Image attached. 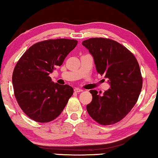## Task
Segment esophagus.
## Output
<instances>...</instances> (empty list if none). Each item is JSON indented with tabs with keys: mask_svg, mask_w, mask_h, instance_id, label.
<instances>
[{
	"mask_svg": "<svg viewBox=\"0 0 158 158\" xmlns=\"http://www.w3.org/2000/svg\"><path fill=\"white\" fill-rule=\"evenodd\" d=\"M74 91H75V92H77V93H79V92H81V91H83V90H82V89H79V88H75Z\"/></svg>",
	"mask_w": 158,
	"mask_h": 158,
	"instance_id": "obj_1",
	"label": "esophagus"
}]
</instances>
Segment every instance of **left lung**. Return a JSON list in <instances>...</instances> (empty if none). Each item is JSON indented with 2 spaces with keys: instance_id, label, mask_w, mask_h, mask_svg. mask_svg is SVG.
<instances>
[{
  "instance_id": "left-lung-1",
  "label": "left lung",
  "mask_w": 158,
  "mask_h": 158,
  "mask_svg": "<svg viewBox=\"0 0 158 158\" xmlns=\"http://www.w3.org/2000/svg\"><path fill=\"white\" fill-rule=\"evenodd\" d=\"M93 56L96 71L108 79L110 88L102 95L91 90L92 101L86 110L102 125L117 123L137 102L143 86L140 67L128 49L110 39L90 38L82 42Z\"/></svg>"
}]
</instances>
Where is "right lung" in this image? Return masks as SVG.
Wrapping results in <instances>:
<instances>
[{"label":"right lung","instance_id":"right-lung-1","mask_svg":"<svg viewBox=\"0 0 158 158\" xmlns=\"http://www.w3.org/2000/svg\"><path fill=\"white\" fill-rule=\"evenodd\" d=\"M75 40H49L33 44L15 65L12 81L19 106L30 118L47 123L60 116L74 92L72 86L52 81L49 74L61 66L77 46Z\"/></svg>","mask_w":158,"mask_h":158}]
</instances>
